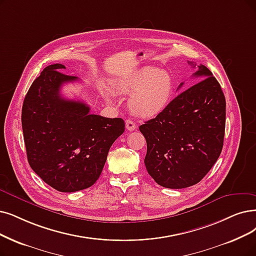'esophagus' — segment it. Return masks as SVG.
<instances>
[{"label": "esophagus", "mask_w": 256, "mask_h": 256, "mask_svg": "<svg viewBox=\"0 0 256 256\" xmlns=\"http://www.w3.org/2000/svg\"><path fill=\"white\" fill-rule=\"evenodd\" d=\"M126 128H127L128 131H134V130H136V122H134V120H126Z\"/></svg>", "instance_id": "obj_1"}]
</instances>
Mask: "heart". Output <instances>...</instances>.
I'll return each instance as SVG.
<instances>
[{"mask_svg": "<svg viewBox=\"0 0 256 256\" xmlns=\"http://www.w3.org/2000/svg\"><path fill=\"white\" fill-rule=\"evenodd\" d=\"M125 94H132L129 108L134 114L153 118L165 110L174 94V80L166 70L154 67L142 68L125 80L118 83ZM110 100L109 96H107Z\"/></svg>", "mask_w": 256, "mask_h": 256, "instance_id": "b5f03b06", "label": "heart"}]
</instances>
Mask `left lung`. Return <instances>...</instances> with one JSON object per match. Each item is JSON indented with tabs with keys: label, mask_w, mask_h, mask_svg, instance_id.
I'll return each instance as SVG.
<instances>
[{
	"label": "left lung",
	"mask_w": 256,
	"mask_h": 256,
	"mask_svg": "<svg viewBox=\"0 0 256 256\" xmlns=\"http://www.w3.org/2000/svg\"><path fill=\"white\" fill-rule=\"evenodd\" d=\"M188 64L198 68L192 76L201 80L140 126L147 142L146 169L158 185L170 189L200 182L218 160L224 145L226 98L220 85L206 66L189 60Z\"/></svg>",
	"instance_id": "left-lung-1"
}]
</instances>
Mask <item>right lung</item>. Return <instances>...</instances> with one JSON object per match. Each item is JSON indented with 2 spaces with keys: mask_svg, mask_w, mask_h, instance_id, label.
I'll use <instances>...</instances> for the list:
<instances>
[{
  "mask_svg": "<svg viewBox=\"0 0 256 256\" xmlns=\"http://www.w3.org/2000/svg\"><path fill=\"white\" fill-rule=\"evenodd\" d=\"M47 66L30 86L22 108V128L28 162L47 185L60 192L89 188L100 178L110 147L125 131L120 118L91 114L84 102L60 94L78 80Z\"/></svg>",
  "mask_w": 256,
  "mask_h": 256,
  "instance_id": "add662e5",
  "label": "right lung"
}]
</instances>
